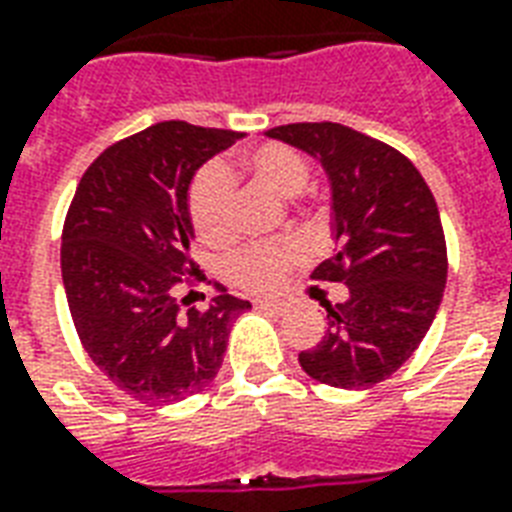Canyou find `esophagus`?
Wrapping results in <instances>:
<instances>
[{
    "instance_id": "34e87169",
    "label": "esophagus",
    "mask_w": 512,
    "mask_h": 512,
    "mask_svg": "<svg viewBox=\"0 0 512 512\" xmlns=\"http://www.w3.org/2000/svg\"><path fill=\"white\" fill-rule=\"evenodd\" d=\"M256 310H261V313H272V315H280L286 307L280 305V302H256Z\"/></svg>"
}]
</instances>
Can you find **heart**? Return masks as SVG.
<instances>
[{"mask_svg": "<svg viewBox=\"0 0 512 512\" xmlns=\"http://www.w3.org/2000/svg\"><path fill=\"white\" fill-rule=\"evenodd\" d=\"M242 172L251 180L275 191L278 197L294 199L310 186L313 169L294 148L283 142H261L245 153ZM188 221L205 245H224L234 234V178L221 161H210L199 169L188 186ZM307 256L305 242L297 237L278 242H259L234 251L226 261V272L237 286L267 294L286 280V275Z\"/></svg>", "mask_w": 512, "mask_h": 512, "instance_id": "1", "label": "heart"}]
</instances>
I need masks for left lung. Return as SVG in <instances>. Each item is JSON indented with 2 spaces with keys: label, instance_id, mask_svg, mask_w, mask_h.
Listing matches in <instances>:
<instances>
[{
  "label": "left lung",
  "instance_id": "8db88e82",
  "mask_svg": "<svg viewBox=\"0 0 512 512\" xmlns=\"http://www.w3.org/2000/svg\"><path fill=\"white\" fill-rule=\"evenodd\" d=\"M267 137L326 169L337 253L313 278L348 286L345 302L326 305L324 340L299 353V364L326 386H375L413 356L443 299L448 251L437 202L413 161L351 126L286 124Z\"/></svg>",
  "mask_w": 512,
  "mask_h": 512
}]
</instances>
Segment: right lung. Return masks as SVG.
<instances>
[{"label": "right lung", "instance_id": "1", "mask_svg": "<svg viewBox=\"0 0 512 512\" xmlns=\"http://www.w3.org/2000/svg\"><path fill=\"white\" fill-rule=\"evenodd\" d=\"M242 132L161 121L113 142L83 172L61 232V280L86 353L145 405L199 394L221 370L232 321L251 302L221 291L180 310L191 286L188 186ZM186 305V299H183Z\"/></svg>", "mask_w": 512, "mask_h": 512}]
</instances>
